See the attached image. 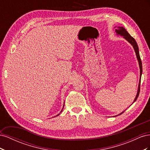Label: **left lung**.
<instances>
[{"mask_svg":"<svg viewBox=\"0 0 150 150\" xmlns=\"http://www.w3.org/2000/svg\"><path fill=\"white\" fill-rule=\"evenodd\" d=\"M116 32L117 34H119L120 35L123 36V38L126 39L132 45L134 49V51L136 53V55H137V57L138 59V61L139 62V69H140V79H139V86H138V93L137 94V96H136L134 100L133 101L135 102L137 101V99L139 96V91H140V83H141V77H142V71H143V69H142V60H141V58L139 56V49H138V44L136 42L135 39L131 37L130 35V34L128 33V32L126 31V30L123 28V27H119L118 29H116ZM125 112L122 111L121 113L119 115H121V114H122Z\"/></svg>","mask_w":150,"mask_h":150,"instance_id":"left-lung-1","label":"left lung"}]
</instances>
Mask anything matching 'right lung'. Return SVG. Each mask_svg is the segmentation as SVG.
<instances>
[{
	"mask_svg": "<svg viewBox=\"0 0 150 150\" xmlns=\"http://www.w3.org/2000/svg\"><path fill=\"white\" fill-rule=\"evenodd\" d=\"M58 115H59V114H58L57 116H58Z\"/></svg>",
	"mask_w": 150,
	"mask_h": 150,
	"instance_id": "add662e5",
	"label": "right lung"
}]
</instances>
